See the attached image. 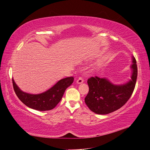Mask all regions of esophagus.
<instances>
[{
  "label": "esophagus",
  "mask_w": 150,
  "mask_h": 150,
  "mask_svg": "<svg viewBox=\"0 0 150 150\" xmlns=\"http://www.w3.org/2000/svg\"><path fill=\"white\" fill-rule=\"evenodd\" d=\"M83 81H84V79H83V78H81V77H79V78L77 79L76 83H77L78 84H81V83H83Z\"/></svg>",
  "instance_id": "obj_1"
}]
</instances>
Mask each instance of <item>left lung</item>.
<instances>
[{"mask_svg":"<svg viewBox=\"0 0 150 150\" xmlns=\"http://www.w3.org/2000/svg\"><path fill=\"white\" fill-rule=\"evenodd\" d=\"M132 79L123 85H114L105 78L96 76L87 79L88 93L85 103L93 112L106 115L122 107L131 97L135 87L137 76L136 60L133 57Z\"/></svg>","mask_w":150,"mask_h":150,"instance_id":"left-lung-1","label":"left lung"}]
</instances>
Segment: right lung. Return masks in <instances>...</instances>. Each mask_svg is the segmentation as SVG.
Masks as SVG:
<instances>
[{"mask_svg":"<svg viewBox=\"0 0 150 150\" xmlns=\"http://www.w3.org/2000/svg\"><path fill=\"white\" fill-rule=\"evenodd\" d=\"M74 79L73 76L63 78L47 91L38 95L22 92L13 79V85L16 95L25 105L36 110L47 111L53 109L61 101L66 89L73 83Z\"/></svg>","mask_w":150,"mask_h":150,"instance_id":"1","label":"right lung"}]
</instances>
